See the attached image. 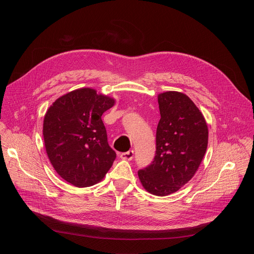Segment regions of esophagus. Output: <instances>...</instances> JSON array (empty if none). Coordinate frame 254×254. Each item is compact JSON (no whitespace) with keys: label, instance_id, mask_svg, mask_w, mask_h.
<instances>
[{"label":"esophagus","instance_id":"1","mask_svg":"<svg viewBox=\"0 0 254 254\" xmlns=\"http://www.w3.org/2000/svg\"><path fill=\"white\" fill-rule=\"evenodd\" d=\"M121 158L123 160H127V161L132 160V158H133V151H128V152H126V153H122L121 154Z\"/></svg>","mask_w":254,"mask_h":254}]
</instances>
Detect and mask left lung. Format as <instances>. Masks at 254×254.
<instances>
[{"label":"left lung","mask_w":254,"mask_h":254,"mask_svg":"<svg viewBox=\"0 0 254 254\" xmlns=\"http://www.w3.org/2000/svg\"><path fill=\"white\" fill-rule=\"evenodd\" d=\"M161 119L156 134V156L137 172L142 187L167 196L187 184L197 172L208 146V127L189 96L178 91L158 95Z\"/></svg>","instance_id":"8db88e82"}]
</instances>
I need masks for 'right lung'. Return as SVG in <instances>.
Listing matches in <instances>:
<instances>
[{
    "label": "right lung",
    "mask_w": 254,
    "mask_h": 254,
    "mask_svg": "<svg viewBox=\"0 0 254 254\" xmlns=\"http://www.w3.org/2000/svg\"><path fill=\"white\" fill-rule=\"evenodd\" d=\"M115 99L92 88L68 92L48 108L43 122L47 156L57 174L78 188L104 178L117 154L107 142L101 116Z\"/></svg>",
    "instance_id": "1"
}]
</instances>
